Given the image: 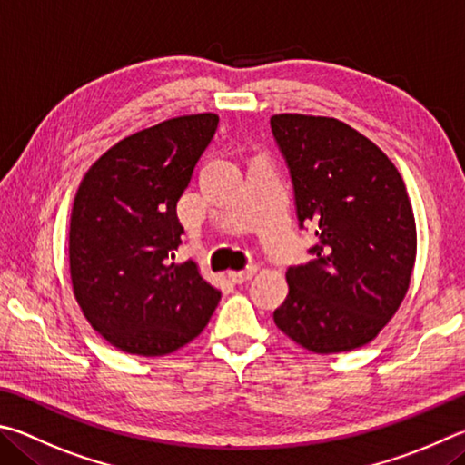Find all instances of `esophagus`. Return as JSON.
<instances>
[{
  "label": "esophagus",
  "mask_w": 465,
  "mask_h": 465,
  "mask_svg": "<svg viewBox=\"0 0 465 465\" xmlns=\"http://www.w3.org/2000/svg\"><path fill=\"white\" fill-rule=\"evenodd\" d=\"M255 273H257V265H249V267H245V270L228 272V278H231L234 283H245L253 278Z\"/></svg>",
  "instance_id": "34e87169"
}]
</instances>
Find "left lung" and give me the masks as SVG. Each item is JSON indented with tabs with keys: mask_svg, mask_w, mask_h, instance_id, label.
I'll use <instances>...</instances> for the list:
<instances>
[{
	"mask_svg": "<svg viewBox=\"0 0 465 465\" xmlns=\"http://www.w3.org/2000/svg\"><path fill=\"white\" fill-rule=\"evenodd\" d=\"M272 133L288 163L300 226L319 242L290 267L278 329L312 353L368 345L401 308L417 259L406 185L380 146L345 122L275 114Z\"/></svg>",
	"mask_w": 465,
	"mask_h": 465,
	"instance_id": "1",
	"label": "left lung"
}]
</instances>
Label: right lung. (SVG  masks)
I'll use <instances>...</instances> for the list:
<instances>
[{"mask_svg":"<svg viewBox=\"0 0 465 465\" xmlns=\"http://www.w3.org/2000/svg\"><path fill=\"white\" fill-rule=\"evenodd\" d=\"M218 128L216 114L177 116L105 151L71 210L69 272L89 324L120 351L159 357L206 327L220 290L195 262L175 263L177 200Z\"/></svg>","mask_w":465,"mask_h":465,"instance_id":"1","label":"right lung"}]
</instances>
